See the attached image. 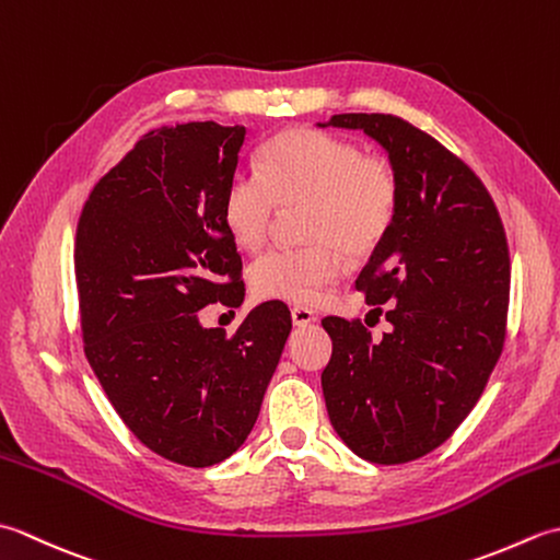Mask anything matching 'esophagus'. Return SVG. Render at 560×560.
I'll use <instances>...</instances> for the list:
<instances>
[{
    "label": "esophagus",
    "instance_id": "1",
    "mask_svg": "<svg viewBox=\"0 0 560 560\" xmlns=\"http://www.w3.org/2000/svg\"><path fill=\"white\" fill-rule=\"evenodd\" d=\"M291 319H293L295 327H307V325H313L317 317H315V313L311 311V307L295 305V307H291Z\"/></svg>",
    "mask_w": 560,
    "mask_h": 560
}]
</instances>
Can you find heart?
Listing matches in <instances>:
<instances>
[{
	"mask_svg": "<svg viewBox=\"0 0 560 560\" xmlns=\"http://www.w3.org/2000/svg\"><path fill=\"white\" fill-rule=\"evenodd\" d=\"M311 245L273 247L249 281L259 299L313 305L341 277V253L368 257L385 241L399 207V175L387 159L317 129L273 137L259 168H241L223 195V223L233 241L257 249L281 207H303Z\"/></svg>",
	"mask_w": 560,
	"mask_h": 560,
	"instance_id": "obj_1",
	"label": "heart"
}]
</instances>
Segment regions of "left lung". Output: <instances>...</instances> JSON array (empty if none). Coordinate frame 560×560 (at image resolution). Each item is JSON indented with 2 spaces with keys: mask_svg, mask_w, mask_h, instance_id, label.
Listing matches in <instances>:
<instances>
[{
  "mask_svg": "<svg viewBox=\"0 0 560 560\" xmlns=\"http://www.w3.org/2000/svg\"><path fill=\"white\" fill-rule=\"evenodd\" d=\"M363 129L399 175L387 237L355 279L389 331L325 317L329 421L355 455L404 464L443 445L467 419L505 343L510 253L489 189L438 139L397 115H331ZM325 127V125H319Z\"/></svg>",
  "mask_w": 560,
  "mask_h": 560,
  "instance_id": "left-lung-1",
  "label": "left lung"
}]
</instances>
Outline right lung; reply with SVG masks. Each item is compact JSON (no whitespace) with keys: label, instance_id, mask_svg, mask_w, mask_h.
I'll return each mask as SVG.
<instances>
[{"label":"right lung","instance_id":"obj_1","mask_svg":"<svg viewBox=\"0 0 560 560\" xmlns=\"http://www.w3.org/2000/svg\"><path fill=\"white\" fill-rule=\"evenodd\" d=\"M243 141V125L151 129L91 189L77 225L83 353L139 443L185 467L245 443L291 335L281 301L231 337L199 323L201 307L245 295L223 223Z\"/></svg>","mask_w":560,"mask_h":560}]
</instances>
